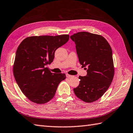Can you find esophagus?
Wrapping results in <instances>:
<instances>
[{"label":"esophagus","instance_id":"1","mask_svg":"<svg viewBox=\"0 0 133 133\" xmlns=\"http://www.w3.org/2000/svg\"><path fill=\"white\" fill-rule=\"evenodd\" d=\"M73 77L72 75H69V74H66V77H67V78H71V77Z\"/></svg>","mask_w":133,"mask_h":133}]
</instances>
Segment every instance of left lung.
I'll return each mask as SVG.
<instances>
[{
  "label": "left lung",
  "instance_id": "left-lung-1",
  "mask_svg": "<svg viewBox=\"0 0 133 133\" xmlns=\"http://www.w3.org/2000/svg\"><path fill=\"white\" fill-rule=\"evenodd\" d=\"M76 44L79 61L87 74L79 76L75 95L87 103L97 101L109 89L114 75L112 50L102 36L79 32L70 36Z\"/></svg>",
  "mask_w": 133,
  "mask_h": 133
}]
</instances>
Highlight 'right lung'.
<instances>
[{"mask_svg":"<svg viewBox=\"0 0 133 133\" xmlns=\"http://www.w3.org/2000/svg\"><path fill=\"white\" fill-rule=\"evenodd\" d=\"M67 34L32 36L25 38L17 49L13 65L15 81L30 101L44 104L54 97L65 74L51 72L47 64L52 62L55 50L69 41Z\"/></svg>","mask_w":133,"mask_h":133,"instance_id":"1","label":"right lung"}]
</instances>
